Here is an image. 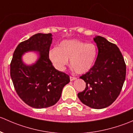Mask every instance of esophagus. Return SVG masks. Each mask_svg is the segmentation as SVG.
<instances>
[{"mask_svg": "<svg viewBox=\"0 0 133 133\" xmlns=\"http://www.w3.org/2000/svg\"><path fill=\"white\" fill-rule=\"evenodd\" d=\"M77 77H72V76H70V80L71 81H74L75 79H76Z\"/></svg>", "mask_w": 133, "mask_h": 133, "instance_id": "obj_1", "label": "esophagus"}]
</instances>
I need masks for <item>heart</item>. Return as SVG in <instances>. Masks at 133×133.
<instances>
[{"instance_id":"heart-1","label":"heart","mask_w":133,"mask_h":133,"mask_svg":"<svg viewBox=\"0 0 133 133\" xmlns=\"http://www.w3.org/2000/svg\"><path fill=\"white\" fill-rule=\"evenodd\" d=\"M97 54V47L93 43L68 39L61 42L58 47L50 49L49 57L58 70H63L70 59V65L77 73L84 74L94 65Z\"/></svg>"}]
</instances>
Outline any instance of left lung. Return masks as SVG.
I'll list each match as a JSON object with an SVG mask.
<instances>
[{
    "instance_id": "1",
    "label": "left lung",
    "mask_w": 133,
    "mask_h": 133,
    "mask_svg": "<svg viewBox=\"0 0 133 133\" xmlns=\"http://www.w3.org/2000/svg\"><path fill=\"white\" fill-rule=\"evenodd\" d=\"M98 47L94 65L81 79L86 83L77 96L84 104L94 109L110 106L118 97L125 79L126 65L118 47L106 38H94Z\"/></svg>"
}]
</instances>
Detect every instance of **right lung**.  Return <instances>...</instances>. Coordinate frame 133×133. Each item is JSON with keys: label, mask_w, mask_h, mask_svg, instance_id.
I'll list each match as a JSON object with an SVG mask.
<instances>
[{"label": "right lung", "mask_w": 133, "mask_h": 133, "mask_svg": "<svg viewBox=\"0 0 133 133\" xmlns=\"http://www.w3.org/2000/svg\"><path fill=\"white\" fill-rule=\"evenodd\" d=\"M52 35L38 33L16 46L10 64V75L16 94L31 107L37 109L50 107L61 97L63 87L70 77L53 66L49 57ZM28 51L39 52L38 61L26 65L21 56Z\"/></svg>", "instance_id": "obj_1"}]
</instances>
